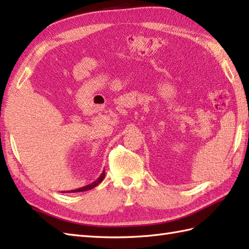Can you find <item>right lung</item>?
<instances>
[{"label":"right lung","mask_w":249,"mask_h":249,"mask_svg":"<svg viewBox=\"0 0 249 249\" xmlns=\"http://www.w3.org/2000/svg\"><path fill=\"white\" fill-rule=\"evenodd\" d=\"M105 174H106V173H105V170H104L103 173L99 176V178L96 179V181H94L93 183L89 184V185H86V186L80 187V188H77V189H73V190H68V192H62V193H80V192H87V190H89V189H92V188H94V187H96L97 185L104 179Z\"/></svg>","instance_id":"add662e5"}]
</instances>
